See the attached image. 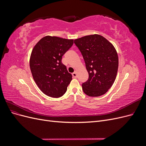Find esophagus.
<instances>
[{"label":"esophagus","mask_w":146,"mask_h":146,"mask_svg":"<svg viewBox=\"0 0 146 146\" xmlns=\"http://www.w3.org/2000/svg\"><path fill=\"white\" fill-rule=\"evenodd\" d=\"M72 75L73 77H74V78L77 77V72H76V71H75L74 72H73V73L72 74Z\"/></svg>","instance_id":"34e87169"}]
</instances>
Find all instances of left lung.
I'll return each mask as SVG.
<instances>
[{"mask_svg":"<svg viewBox=\"0 0 146 146\" xmlns=\"http://www.w3.org/2000/svg\"><path fill=\"white\" fill-rule=\"evenodd\" d=\"M74 44L83 57L89 74L82 84V90L90 97L105 94L115 80L118 69V56L115 48L99 35L76 39Z\"/></svg>","mask_w":146,"mask_h":146,"instance_id":"8db88e82","label":"left lung"}]
</instances>
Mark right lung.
Wrapping results in <instances>:
<instances>
[{"mask_svg":"<svg viewBox=\"0 0 146 146\" xmlns=\"http://www.w3.org/2000/svg\"><path fill=\"white\" fill-rule=\"evenodd\" d=\"M73 44V39L47 36L33 48L30 59L31 72L35 83L46 95L58 98L67 91L72 75L61 60Z\"/></svg>","mask_w":146,"mask_h":146,"instance_id":"right-lung-1","label":"right lung"}]
</instances>
